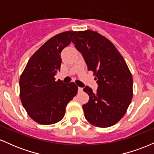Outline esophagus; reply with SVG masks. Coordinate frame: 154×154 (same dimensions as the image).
Segmentation results:
<instances>
[{"label":"esophagus","mask_w":154,"mask_h":154,"mask_svg":"<svg viewBox=\"0 0 154 154\" xmlns=\"http://www.w3.org/2000/svg\"><path fill=\"white\" fill-rule=\"evenodd\" d=\"M82 91H83V89L82 88H78V93H82Z\"/></svg>","instance_id":"1"}]
</instances>
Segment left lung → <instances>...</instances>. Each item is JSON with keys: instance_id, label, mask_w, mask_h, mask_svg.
Returning a JSON list of instances; mask_svg holds the SVG:
<instances>
[{"instance_id": "1", "label": "left lung", "mask_w": 154, "mask_h": 154, "mask_svg": "<svg viewBox=\"0 0 154 154\" xmlns=\"http://www.w3.org/2000/svg\"><path fill=\"white\" fill-rule=\"evenodd\" d=\"M72 43L98 85L96 93L88 86L83 89L90 98L82 106L85 117L98 128L115 125L127 112L133 94L128 65L114 44L97 32H77Z\"/></svg>"}]
</instances>
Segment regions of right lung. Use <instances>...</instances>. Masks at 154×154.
I'll use <instances>...</instances> for the list:
<instances>
[{
	"label": "right lung",
	"mask_w": 154,
	"mask_h": 154,
	"mask_svg": "<svg viewBox=\"0 0 154 154\" xmlns=\"http://www.w3.org/2000/svg\"><path fill=\"white\" fill-rule=\"evenodd\" d=\"M75 34L66 31L49 39L31 56L21 75V101L28 115L40 125L61 121L66 105L77 93L75 82L64 84L54 78L60 71L61 51Z\"/></svg>",
	"instance_id": "add662e5"
}]
</instances>
